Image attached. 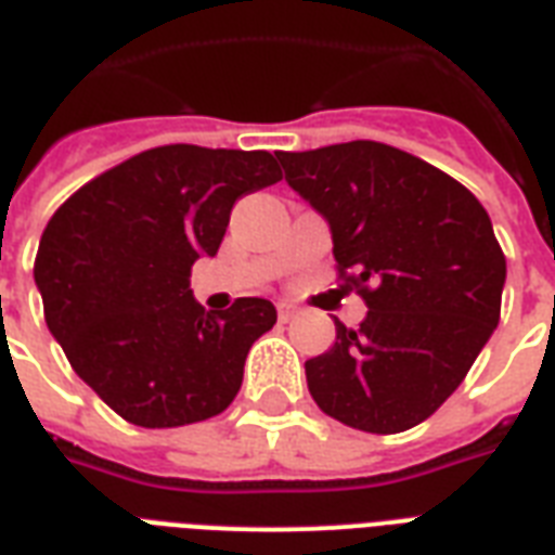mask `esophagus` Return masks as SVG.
Listing matches in <instances>:
<instances>
[{
  "label": "esophagus",
  "mask_w": 555,
  "mask_h": 555,
  "mask_svg": "<svg viewBox=\"0 0 555 555\" xmlns=\"http://www.w3.org/2000/svg\"><path fill=\"white\" fill-rule=\"evenodd\" d=\"M276 311H279V320H282V322L294 320L296 313H299V311H296V308H294V305H287V302H279V305H276Z\"/></svg>",
  "instance_id": "esophagus-1"
}]
</instances>
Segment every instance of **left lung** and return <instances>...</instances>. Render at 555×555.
Instances as JSON below:
<instances>
[{
	"label": "left lung",
	"instance_id": "obj_1",
	"mask_svg": "<svg viewBox=\"0 0 555 555\" xmlns=\"http://www.w3.org/2000/svg\"><path fill=\"white\" fill-rule=\"evenodd\" d=\"M285 181L331 227L365 320L305 363L322 412L395 435L464 383L499 325L507 259L481 201L455 178L377 141L279 152Z\"/></svg>",
	"mask_w": 555,
	"mask_h": 555
}]
</instances>
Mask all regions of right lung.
<instances>
[{"label":"right lung","instance_id":"add662e5","mask_svg":"<svg viewBox=\"0 0 555 555\" xmlns=\"http://www.w3.org/2000/svg\"><path fill=\"white\" fill-rule=\"evenodd\" d=\"M276 181L270 152L172 143L117 164L51 216L34 261L48 331L124 421L172 429L233 403L276 308L242 296L204 311L190 270L218 253L235 201Z\"/></svg>","mask_w":555,"mask_h":555}]
</instances>
